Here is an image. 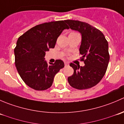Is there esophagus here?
<instances>
[{
  "label": "esophagus",
  "mask_w": 124,
  "mask_h": 124,
  "mask_svg": "<svg viewBox=\"0 0 124 124\" xmlns=\"http://www.w3.org/2000/svg\"><path fill=\"white\" fill-rule=\"evenodd\" d=\"M68 65H69V63H68V62H65V67H67V66H68Z\"/></svg>",
  "instance_id": "34e87169"
}]
</instances>
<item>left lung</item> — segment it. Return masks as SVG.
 Returning a JSON list of instances; mask_svg holds the SVG:
<instances>
[{
  "label": "left lung",
  "instance_id": "1",
  "mask_svg": "<svg viewBox=\"0 0 124 124\" xmlns=\"http://www.w3.org/2000/svg\"><path fill=\"white\" fill-rule=\"evenodd\" d=\"M65 22L82 35L79 51L85 63L83 67L70 63L74 73L68 77V83L77 89L91 88L100 82L106 72L110 59L108 42L100 30L89 24L72 20Z\"/></svg>",
  "mask_w": 124,
  "mask_h": 124
}]
</instances>
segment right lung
Instances as JSON below:
<instances>
[{"label": "right lung", "instance_id": "obj_1", "mask_svg": "<svg viewBox=\"0 0 124 124\" xmlns=\"http://www.w3.org/2000/svg\"><path fill=\"white\" fill-rule=\"evenodd\" d=\"M69 27L65 21H57L37 25L18 38L14 49L15 64L25 83L37 91L51 87L55 75L64 67L62 60L48 64L46 52L53 48L57 39Z\"/></svg>", "mask_w": 124, "mask_h": 124}]
</instances>
